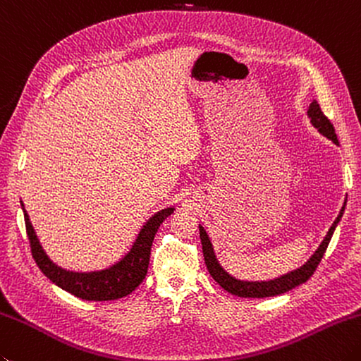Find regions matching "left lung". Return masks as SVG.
<instances>
[{
  "instance_id": "8db88e82",
  "label": "left lung",
  "mask_w": 361,
  "mask_h": 361,
  "mask_svg": "<svg viewBox=\"0 0 361 361\" xmlns=\"http://www.w3.org/2000/svg\"><path fill=\"white\" fill-rule=\"evenodd\" d=\"M308 116H310V118H312V123L314 125V128L319 130V133L324 134L326 137H329L331 142L338 144L335 126L327 118V116L324 114L321 106L317 104V102H313L312 104H310ZM344 207H345V202L343 204L340 214H338V217L335 219V222L331 224L327 236L324 238V241L321 243L319 249L314 252V255L310 258L302 267H299V269L281 275V277L269 280V281H244V280L233 279L231 275L225 272L221 267V264L217 263L214 252H213V245H211V243H209L207 231H204V228L200 225L199 230H200V239H202V249H203V257H204V263H207V267H208V272L211 274V277H213L217 283L225 289V291L239 295V298L261 299V298H271V295L283 294V293L289 291V289L305 283V281L314 274L316 267L319 266L324 253H326V250H327L331 235H334L338 222L341 221V216L344 213Z\"/></svg>"
}]
</instances>
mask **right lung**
Wrapping results in <instances>:
<instances>
[{
  "label": "right lung",
  "instance_id": "obj_1",
  "mask_svg": "<svg viewBox=\"0 0 361 361\" xmlns=\"http://www.w3.org/2000/svg\"><path fill=\"white\" fill-rule=\"evenodd\" d=\"M21 207H23V203H21ZM23 213L32 258L37 263L39 269L53 283L84 300H116L128 295L142 283L147 275L148 263H150V249L154 235H157L159 225L173 213V208L162 209L154 214L140 230L128 255L120 259L117 264L111 266L109 269L98 272H70L53 264L42 249L37 236H35L30 216L26 214V211Z\"/></svg>",
  "mask_w": 361,
  "mask_h": 361
}]
</instances>
